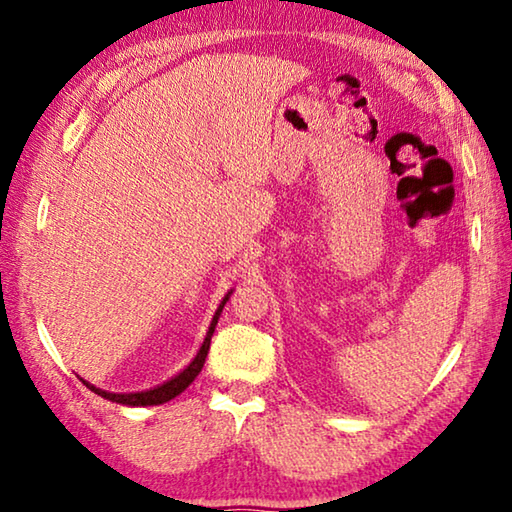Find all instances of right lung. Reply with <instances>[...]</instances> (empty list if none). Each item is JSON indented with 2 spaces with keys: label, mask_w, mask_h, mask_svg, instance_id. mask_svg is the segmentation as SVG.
Masks as SVG:
<instances>
[{
  "label": "right lung",
  "mask_w": 512,
  "mask_h": 512,
  "mask_svg": "<svg viewBox=\"0 0 512 512\" xmlns=\"http://www.w3.org/2000/svg\"><path fill=\"white\" fill-rule=\"evenodd\" d=\"M227 301H229V294H227V297H224V301L220 303V308L215 310L213 321H211V326H209V333H206V337H204V344H202V348H200V353H197V355H195V360H193L191 364H188L182 373H177L175 378H170L168 382L159 384V387H155V389L139 391V393H110V391L96 389L94 384H89V382H85V380H83V382H85V387H87L89 391L98 393V396L105 398V400L119 402V405H130V407H148V405H161V402H168V400H173L175 396H179V393H182V391L188 387V384H191V382L197 378V373L202 371L204 360H206V353H209V346H211V337H213L215 324H218V319H220V312H222L224 303H227Z\"/></svg>",
  "instance_id": "add662e5"
}]
</instances>
